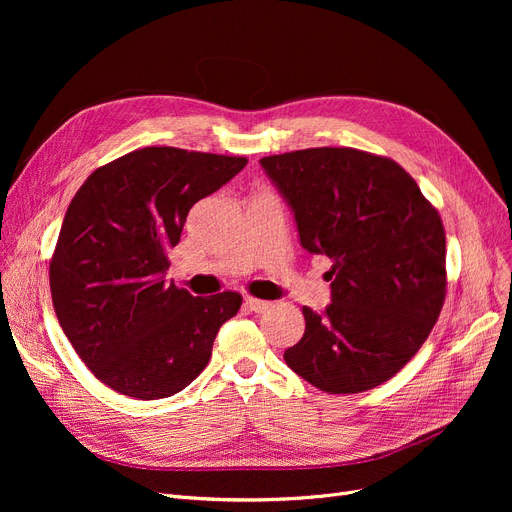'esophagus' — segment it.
<instances>
[{"mask_svg": "<svg viewBox=\"0 0 512 512\" xmlns=\"http://www.w3.org/2000/svg\"><path fill=\"white\" fill-rule=\"evenodd\" d=\"M270 301H261V299H255V297H247L245 299V307L249 309V311H253V313H263V311H267L270 309Z\"/></svg>", "mask_w": 512, "mask_h": 512, "instance_id": "obj_1", "label": "esophagus"}]
</instances>
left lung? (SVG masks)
Returning <instances> with one entry per match:
<instances>
[{
    "label": "left lung",
    "mask_w": 512,
    "mask_h": 512,
    "mask_svg": "<svg viewBox=\"0 0 512 512\" xmlns=\"http://www.w3.org/2000/svg\"><path fill=\"white\" fill-rule=\"evenodd\" d=\"M301 245L328 255L332 303L303 307L288 367L328 394L388 382L436 326L446 299V232L438 209L394 159L353 147L267 155Z\"/></svg>",
    "instance_id": "1"
}]
</instances>
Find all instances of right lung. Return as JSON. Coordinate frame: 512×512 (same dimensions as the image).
Wrapping results in <instances>:
<instances>
[{
  "label": "right lung",
  "mask_w": 512,
  "mask_h": 512,
  "mask_svg": "<svg viewBox=\"0 0 512 512\" xmlns=\"http://www.w3.org/2000/svg\"><path fill=\"white\" fill-rule=\"evenodd\" d=\"M247 161L143 147L97 168L76 191L49 259V288L66 338L105 386L139 400L168 398L209 363L242 297H193L168 284V251L191 207Z\"/></svg>",
  "instance_id": "right-lung-1"
}]
</instances>
